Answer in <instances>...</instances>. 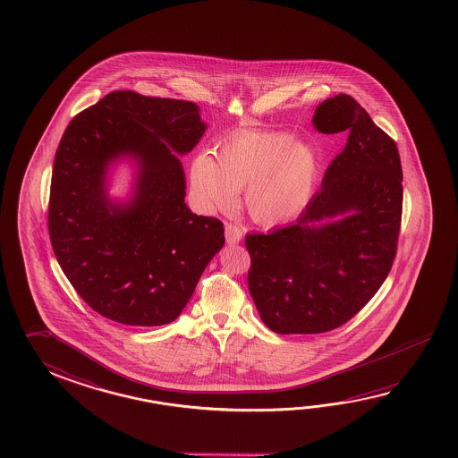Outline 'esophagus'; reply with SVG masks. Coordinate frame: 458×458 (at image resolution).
<instances>
[{
	"mask_svg": "<svg viewBox=\"0 0 458 458\" xmlns=\"http://www.w3.org/2000/svg\"><path fill=\"white\" fill-rule=\"evenodd\" d=\"M225 238H226V242H230V244H236V242H242V228L236 224H232V222L225 225Z\"/></svg>",
	"mask_w": 458,
	"mask_h": 458,
	"instance_id": "esophagus-1",
	"label": "esophagus"
}]
</instances>
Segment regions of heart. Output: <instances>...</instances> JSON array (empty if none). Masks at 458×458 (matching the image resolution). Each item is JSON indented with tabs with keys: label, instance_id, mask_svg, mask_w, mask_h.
<instances>
[{
	"label": "heart",
	"instance_id": "b5f03b06",
	"mask_svg": "<svg viewBox=\"0 0 458 458\" xmlns=\"http://www.w3.org/2000/svg\"><path fill=\"white\" fill-rule=\"evenodd\" d=\"M316 173L311 147L293 134L242 132L225 140L216 162L200 154L191 165V182L212 208H228L234 192L246 191L250 216L262 225L285 222L304 206Z\"/></svg>",
	"mask_w": 458,
	"mask_h": 458
}]
</instances>
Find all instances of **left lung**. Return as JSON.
I'll use <instances>...</instances> for the list:
<instances>
[{
  "instance_id": "obj_1",
  "label": "left lung",
  "mask_w": 458,
  "mask_h": 458,
  "mask_svg": "<svg viewBox=\"0 0 458 458\" xmlns=\"http://www.w3.org/2000/svg\"><path fill=\"white\" fill-rule=\"evenodd\" d=\"M312 123L326 134L345 131V147L294 224L244 240L250 296L276 334L344 326L379 290L397 254L403 174L395 140L346 94L324 100Z\"/></svg>"
}]
</instances>
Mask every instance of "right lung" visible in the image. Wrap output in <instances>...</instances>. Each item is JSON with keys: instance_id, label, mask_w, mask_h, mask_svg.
Listing matches in <instances>:
<instances>
[{"instance_id": "1", "label": "right lung", "mask_w": 458, "mask_h": 458, "mask_svg": "<svg viewBox=\"0 0 458 458\" xmlns=\"http://www.w3.org/2000/svg\"><path fill=\"white\" fill-rule=\"evenodd\" d=\"M206 124L186 100L114 90L78 113L53 162L48 232L53 252L79 296L126 326H164L190 301L224 246V224L184 202L188 154ZM139 162L137 194L114 207L104 190L107 165Z\"/></svg>"}]
</instances>
